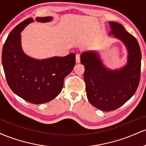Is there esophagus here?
Here are the masks:
<instances>
[{
    "label": "esophagus",
    "mask_w": 146,
    "mask_h": 146,
    "mask_svg": "<svg viewBox=\"0 0 146 146\" xmlns=\"http://www.w3.org/2000/svg\"><path fill=\"white\" fill-rule=\"evenodd\" d=\"M76 62L80 63V54H76Z\"/></svg>",
    "instance_id": "esophagus-1"
}]
</instances>
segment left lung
I'll return each instance as SVG.
<instances>
[{
	"label": "left lung",
	"instance_id": "1",
	"mask_svg": "<svg viewBox=\"0 0 146 146\" xmlns=\"http://www.w3.org/2000/svg\"><path fill=\"white\" fill-rule=\"evenodd\" d=\"M109 34L121 40L126 46L127 64L119 70H108L95 52L83 53L80 60L84 65V78L88 101L104 111L116 110L128 101L136 92L141 77V53L137 39L119 23L109 22Z\"/></svg>",
	"mask_w": 146,
	"mask_h": 146
}]
</instances>
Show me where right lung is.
<instances>
[{
	"mask_svg": "<svg viewBox=\"0 0 146 146\" xmlns=\"http://www.w3.org/2000/svg\"><path fill=\"white\" fill-rule=\"evenodd\" d=\"M51 20V16L36 18L42 23ZM33 21L27 18L10 32L3 45L2 64L7 82L15 94L30 103L40 104L60 94L64 79L75 64V54L42 60L27 56L21 48V32Z\"/></svg>",
	"mask_w": 146,
	"mask_h": 146,
	"instance_id": "add662e5",
	"label": "right lung"
}]
</instances>
